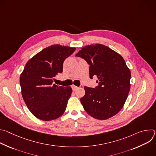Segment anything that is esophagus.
I'll list each match as a JSON object with an SVG mask.
<instances>
[{
	"instance_id": "34e87169",
	"label": "esophagus",
	"mask_w": 156,
	"mask_h": 156,
	"mask_svg": "<svg viewBox=\"0 0 156 156\" xmlns=\"http://www.w3.org/2000/svg\"><path fill=\"white\" fill-rule=\"evenodd\" d=\"M72 87L73 91H76V90H77L78 89V87H77V86H75V85H72Z\"/></svg>"
}]
</instances>
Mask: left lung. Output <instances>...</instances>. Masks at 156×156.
I'll list each match as a JSON object with an SVG mask.
<instances>
[{
    "label": "left lung",
    "instance_id": "1",
    "mask_svg": "<svg viewBox=\"0 0 156 156\" xmlns=\"http://www.w3.org/2000/svg\"><path fill=\"white\" fill-rule=\"evenodd\" d=\"M76 57L90 65V76L96 75L99 86H84L80 99L86 112L98 120H107L116 115L123 107L130 90L131 72L123 58L103 44L83 47Z\"/></svg>",
    "mask_w": 156,
    "mask_h": 156
}]
</instances>
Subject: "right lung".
Masks as SVG:
<instances>
[{"label": "right lung", "mask_w": 156, "mask_h": 156, "mask_svg": "<svg viewBox=\"0 0 156 156\" xmlns=\"http://www.w3.org/2000/svg\"><path fill=\"white\" fill-rule=\"evenodd\" d=\"M75 48L54 44L42 50L26 63L20 76L21 94L30 112L36 118L50 121L63 115L72 89L53 84L63 71L64 60Z\"/></svg>", "instance_id": "obj_1"}]
</instances>
